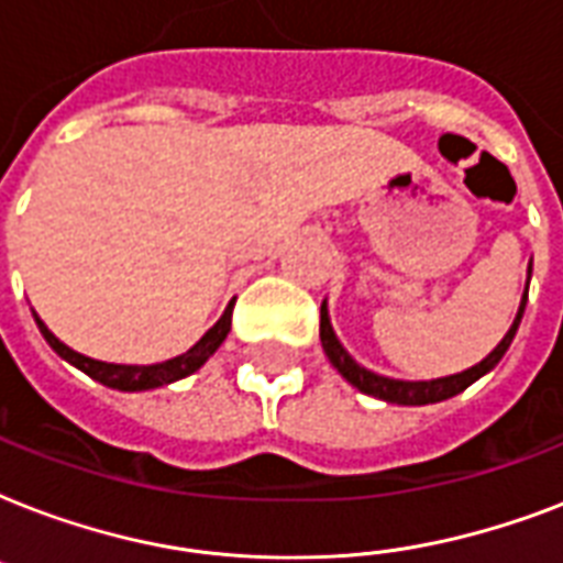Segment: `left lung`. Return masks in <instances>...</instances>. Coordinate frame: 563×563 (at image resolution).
Segmentation results:
<instances>
[{"mask_svg":"<svg viewBox=\"0 0 563 563\" xmlns=\"http://www.w3.org/2000/svg\"><path fill=\"white\" fill-rule=\"evenodd\" d=\"M529 280H532V263H529V272H526V291L520 298V307H517V316L508 327V333L503 335V342L494 347V351L485 356L482 362H476L473 368L462 371V374H450V376H438V379H394V376H383L368 371L365 365L353 360L351 353L344 351V344L339 342L333 324H330V312H327V300L321 303V347H324L327 360L333 365L339 374L353 385L360 388L362 394H371L376 400L385 402H397V406H429V402H441L450 400L455 394H462L467 385H473L479 376H485L488 371H494L499 365V360L506 356V351L511 347L517 335V327L523 321V309L526 300H529Z\"/></svg>","mask_w":563,"mask_h":563,"instance_id":"8db88e82","label":"left lung"}]
</instances>
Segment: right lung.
<instances>
[{"label": "right lung", "mask_w": 563, "mask_h": 563, "mask_svg": "<svg viewBox=\"0 0 563 563\" xmlns=\"http://www.w3.org/2000/svg\"><path fill=\"white\" fill-rule=\"evenodd\" d=\"M230 312H233V307L224 309V316H221L187 353H180L175 360L157 362V365H117V362L90 360V356H84V353L66 347V344L40 321L37 312H34V321H37L40 333H43V339L48 342V347H52L60 360H66L69 365H75L78 371L92 376L96 383L108 385V388H119V391H148V388H161V385L178 383V379H184V376L195 374V371L201 368L203 362L210 360L212 353L221 347V342L228 339Z\"/></svg>", "instance_id": "add662e5"}]
</instances>
